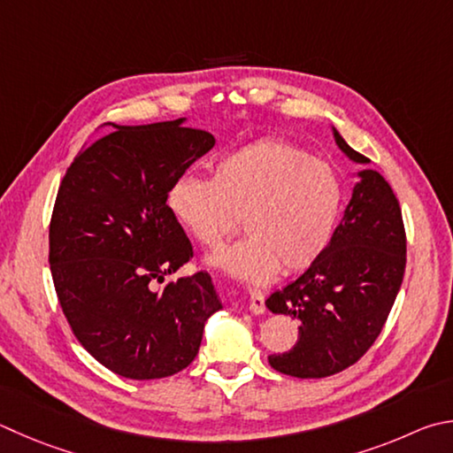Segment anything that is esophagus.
Wrapping results in <instances>:
<instances>
[{
    "instance_id": "obj_1",
    "label": "esophagus",
    "mask_w": 453,
    "mask_h": 453,
    "mask_svg": "<svg viewBox=\"0 0 453 453\" xmlns=\"http://www.w3.org/2000/svg\"><path fill=\"white\" fill-rule=\"evenodd\" d=\"M250 311L253 315H263L265 312V293H261L259 289H250Z\"/></svg>"
}]
</instances>
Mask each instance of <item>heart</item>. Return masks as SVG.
Instances as JSON below:
<instances>
[{
	"label": "heart",
	"mask_w": 453,
	"mask_h": 453,
	"mask_svg": "<svg viewBox=\"0 0 453 453\" xmlns=\"http://www.w3.org/2000/svg\"><path fill=\"white\" fill-rule=\"evenodd\" d=\"M342 202L331 164L281 141L240 148L216 162L211 180L182 176L168 192L172 216L208 248L243 218L250 237L211 253L210 263L250 283L315 265L333 240Z\"/></svg>",
	"instance_id": "b5f03b06"
}]
</instances>
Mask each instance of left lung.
Wrapping results in <instances>:
<instances>
[{"label": "left lung", "instance_id": "8db88e82", "mask_svg": "<svg viewBox=\"0 0 453 453\" xmlns=\"http://www.w3.org/2000/svg\"><path fill=\"white\" fill-rule=\"evenodd\" d=\"M333 134L352 162H370L334 128ZM358 178L323 257L265 301L271 312L301 323L297 344L269 357L277 372L325 378L352 366L372 347L396 301L406 269L400 203L376 170Z\"/></svg>", "mask_w": 453, "mask_h": 453}]
</instances>
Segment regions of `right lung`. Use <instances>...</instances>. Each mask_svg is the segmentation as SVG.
I'll return each instance as SVG.
<instances>
[{
    "label": "right lung",
    "instance_id": "right-lung-1",
    "mask_svg": "<svg viewBox=\"0 0 453 453\" xmlns=\"http://www.w3.org/2000/svg\"><path fill=\"white\" fill-rule=\"evenodd\" d=\"M112 127L61 180L49 265L88 355L114 374L152 380L192 363L205 320L221 309L205 271L163 283L194 255L168 192L216 138L184 119Z\"/></svg>",
    "mask_w": 453,
    "mask_h": 453
}]
</instances>
